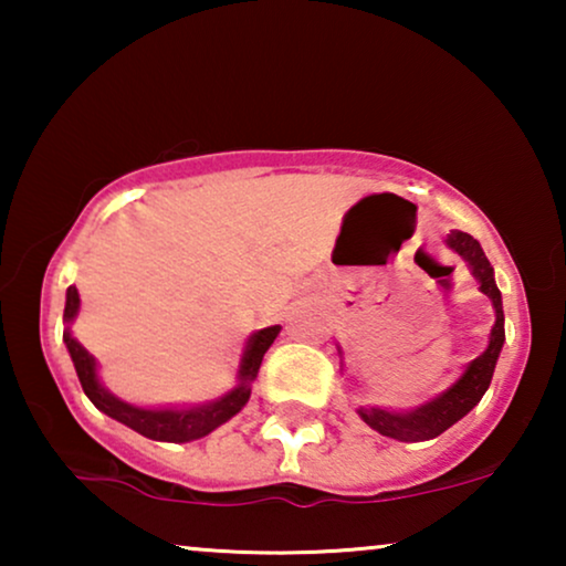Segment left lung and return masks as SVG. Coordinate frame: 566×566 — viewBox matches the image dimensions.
I'll return each instance as SVG.
<instances>
[{
	"label": "left lung",
	"mask_w": 566,
	"mask_h": 566,
	"mask_svg": "<svg viewBox=\"0 0 566 566\" xmlns=\"http://www.w3.org/2000/svg\"><path fill=\"white\" fill-rule=\"evenodd\" d=\"M448 247L453 252H459L463 260L469 262L471 275L479 281V291L484 296H490L494 306V327L490 332V345L486 350L474 358L463 370L459 381L451 389H446L440 397L430 399L428 405L412 409V412H389L381 407H360L358 415L360 420L381 432L386 438L401 440V443H417V440H430L438 438L440 432H446L451 424L461 420L463 415H469L479 401H482L484 391L490 389L494 366H497L502 343H505V314H502V296L497 283H494V270L486 260L482 244L467 231H451L448 234Z\"/></svg>",
	"instance_id": "8db88e82"
}]
</instances>
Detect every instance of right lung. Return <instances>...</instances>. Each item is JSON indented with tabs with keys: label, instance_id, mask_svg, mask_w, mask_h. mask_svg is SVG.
I'll list each match as a JSON object with an SVG mask.
<instances>
[{
	"label": "right lung",
	"instance_id": "right-lung-1",
	"mask_svg": "<svg viewBox=\"0 0 566 566\" xmlns=\"http://www.w3.org/2000/svg\"><path fill=\"white\" fill-rule=\"evenodd\" d=\"M76 312H80V293H76L74 285L66 289V306H64V343L66 350L72 355V363L76 368V376H80V384L87 399L95 405L99 412H105L113 420L126 424V428L142 432L144 438L151 440H165V443H190V440H198L213 432L219 424L229 422L237 412H242V407L250 401L252 394V381L258 378L262 355L268 353V347L275 343L277 332H281V324L275 327H265L254 332L250 343L244 347L242 363H239L237 378L239 384L229 394H223L221 399L211 401V405H198V407H165V409H146L128 405L105 389L97 378V366L95 358L84 350V347L76 343L69 324L74 322Z\"/></svg>",
	"mask_w": 566,
	"mask_h": 566
}]
</instances>
